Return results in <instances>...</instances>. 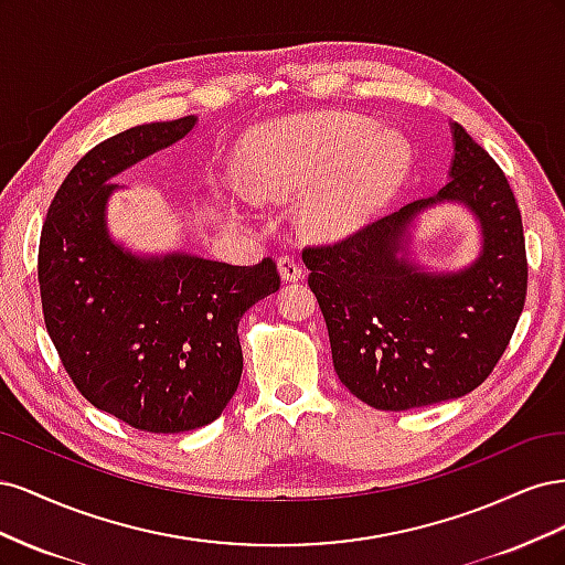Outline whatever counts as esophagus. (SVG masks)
<instances>
[{
	"instance_id": "obj_1",
	"label": "esophagus",
	"mask_w": 565,
	"mask_h": 565,
	"mask_svg": "<svg viewBox=\"0 0 565 565\" xmlns=\"http://www.w3.org/2000/svg\"><path fill=\"white\" fill-rule=\"evenodd\" d=\"M278 270H280V278H282L285 282H297V280H301V276H303V270H301L299 262L295 259V256H289V254H282V256H280V259H278Z\"/></svg>"
}]
</instances>
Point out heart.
<instances>
[{
	"mask_svg": "<svg viewBox=\"0 0 565 565\" xmlns=\"http://www.w3.org/2000/svg\"><path fill=\"white\" fill-rule=\"evenodd\" d=\"M409 164L413 150L401 134L372 119L330 115L249 134L237 152V183L259 200H292L306 192L299 204L303 231L337 241L398 193ZM221 200L231 202L228 195Z\"/></svg>",
	"mask_w": 565,
	"mask_h": 565,
	"instance_id": "obj_1",
	"label": "heart"
}]
</instances>
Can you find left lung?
<instances>
[{
	"label": "left lung",
	"instance_id": "obj_1",
	"mask_svg": "<svg viewBox=\"0 0 565 565\" xmlns=\"http://www.w3.org/2000/svg\"><path fill=\"white\" fill-rule=\"evenodd\" d=\"M448 181L332 247L303 249L328 324L337 377L377 409L459 398L483 384L519 322L527 287L521 212L502 169L450 122ZM443 203L479 233L477 256L436 271L416 254V228Z\"/></svg>",
	"mask_w": 565,
	"mask_h": 565
}]
</instances>
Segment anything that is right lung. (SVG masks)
I'll list each match as a JSON object with an SVG mask.
<instances>
[{"mask_svg":"<svg viewBox=\"0 0 565 565\" xmlns=\"http://www.w3.org/2000/svg\"><path fill=\"white\" fill-rule=\"evenodd\" d=\"M195 115L110 136L65 177L40 237V292L51 341L94 407L150 434L214 422L241 384L237 322L278 292L276 262L233 266L191 252L148 254L115 241L113 183L183 141Z\"/></svg>","mask_w":565,"mask_h":565,"instance_id":"1","label":"right lung"}]
</instances>
